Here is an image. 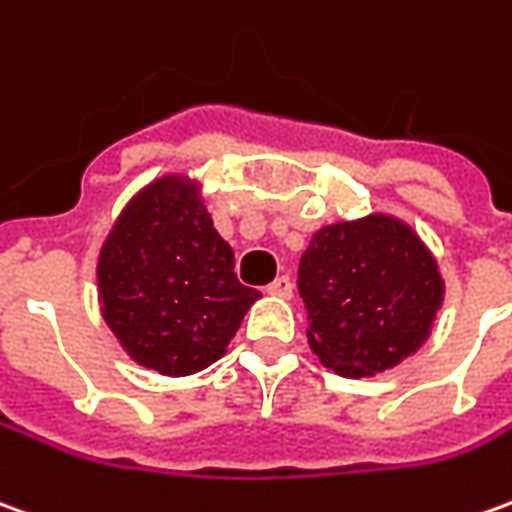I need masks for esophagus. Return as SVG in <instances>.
<instances>
[{
	"label": "esophagus",
	"mask_w": 512,
	"mask_h": 512,
	"mask_svg": "<svg viewBox=\"0 0 512 512\" xmlns=\"http://www.w3.org/2000/svg\"><path fill=\"white\" fill-rule=\"evenodd\" d=\"M266 293H271V296H280V299H288L293 293V285L288 277H277V280H271L266 285Z\"/></svg>",
	"instance_id": "obj_1"
}]
</instances>
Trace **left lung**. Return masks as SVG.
<instances>
[{"instance_id": "left-lung-1", "label": "left lung", "mask_w": 512, "mask_h": 512, "mask_svg": "<svg viewBox=\"0 0 512 512\" xmlns=\"http://www.w3.org/2000/svg\"><path fill=\"white\" fill-rule=\"evenodd\" d=\"M307 343L341 377H374L416 355L446 296L438 260L405 219L368 213L313 232L299 260Z\"/></svg>"}]
</instances>
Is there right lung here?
<instances>
[{
    "instance_id": "right-lung-1",
    "label": "right lung",
    "mask_w": 512,
    "mask_h": 512,
    "mask_svg": "<svg viewBox=\"0 0 512 512\" xmlns=\"http://www.w3.org/2000/svg\"><path fill=\"white\" fill-rule=\"evenodd\" d=\"M99 310L138 366L188 377L227 355L260 291L235 277L188 171H169L135 191L96 257Z\"/></svg>"
}]
</instances>
